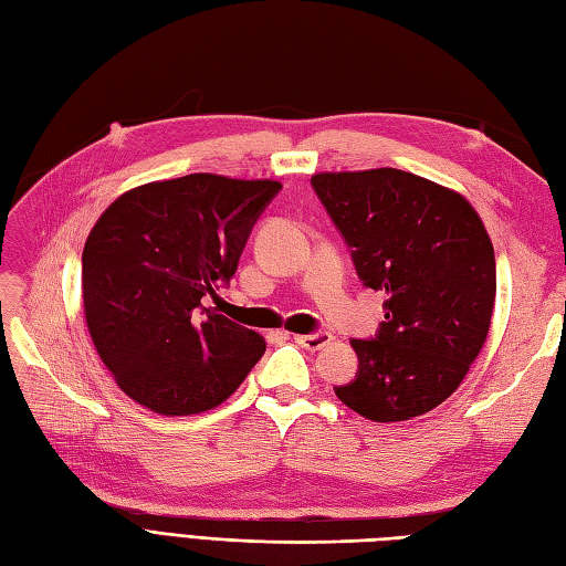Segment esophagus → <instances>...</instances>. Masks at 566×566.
<instances>
[{
	"label": "esophagus",
	"instance_id": "34e87169",
	"mask_svg": "<svg viewBox=\"0 0 566 566\" xmlns=\"http://www.w3.org/2000/svg\"><path fill=\"white\" fill-rule=\"evenodd\" d=\"M295 342L300 347L304 349H312V352H318L323 347H328L333 342V335L331 333H312V335H295Z\"/></svg>",
	"mask_w": 566,
	"mask_h": 566
}]
</instances>
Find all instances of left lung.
<instances>
[{
  "label": "left lung",
  "instance_id": "8db88e82",
  "mask_svg": "<svg viewBox=\"0 0 566 566\" xmlns=\"http://www.w3.org/2000/svg\"><path fill=\"white\" fill-rule=\"evenodd\" d=\"M312 186L358 279L387 297L375 337L352 339L358 370L337 399L375 422L418 418L451 397L484 347L491 238L460 193L403 169L323 172Z\"/></svg>",
  "mask_w": 566,
  "mask_h": 566
}]
</instances>
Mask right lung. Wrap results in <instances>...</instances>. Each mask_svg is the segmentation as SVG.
Masks as SVG:
<instances>
[{"mask_svg":"<svg viewBox=\"0 0 566 566\" xmlns=\"http://www.w3.org/2000/svg\"><path fill=\"white\" fill-rule=\"evenodd\" d=\"M281 191L271 179L188 175L119 196L82 252L84 318L129 399L160 416L227 401L266 342L214 310L254 221Z\"/></svg>","mask_w":566,"mask_h":566,"instance_id":"right-lung-1","label":"right lung"}]
</instances>
